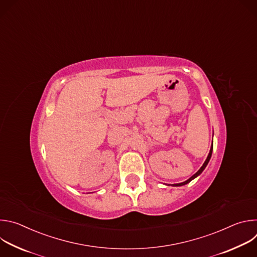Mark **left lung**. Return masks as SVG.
Returning <instances> with one entry per match:
<instances>
[{
  "label": "left lung",
  "mask_w": 257,
  "mask_h": 257,
  "mask_svg": "<svg viewBox=\"0 0 257 257\" xmlns=\"http://www.w3.org/2000/svg\"><path fill=\"white\" fill-rule=\"evenodd\" d=\"M211 154H212V145H211V148H210V151H209V154H208V156H207V158H206V160H205V162H204V164L202 165V167L192 176V177H190L188 180H186L185 182H182V183H178V184H174L173 186H183V185H185V184H188V183L190 182V181H192L194 178H196L197 176H199L201 173H202V171L205 169V167L207 166V164H208V162H209V160H210V158H211Z\"/></svg>",
  "instance_id": "1"
}]
</instances>
